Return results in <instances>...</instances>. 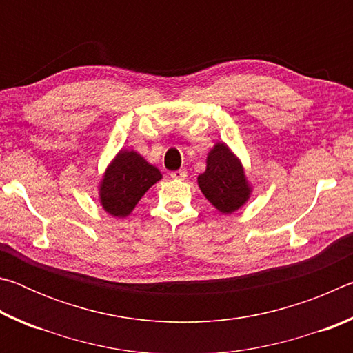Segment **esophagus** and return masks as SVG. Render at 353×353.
<instances>
[{
	"instance_id": "34e87169",
	"label": "esophagus",
	"mask_w": 353,
	"mask_h": 353,
	"mask_svg": "<svg viewBox=\"0 0 353 353\" xmlns=\"http://www.w3.org/2000/svg\"><path fill=\"white\" fill-rule=\"evenodd\" d=\"M171 177H174V179H185V177H187V170L181 168V170H177V171H172V172H171Z\"/></svg>"
}]
</instances>
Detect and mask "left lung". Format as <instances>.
Here are the masks:
<instances>
[{
    "label": "left lung",
    "instance_id": "obj_1",
    "mask_svg": "<svg viewBox=\"0 0 353 353\" xmlns=\"http://www.w3.org/2000/svg\"><path fill=\"white\" fill-rule=\"evenodd\" d=\"M198 185L202 194L221 213L230 214L246 204L250 185L240 159L225 143H216L207 155V168L199 174Z\"/></svg>",
    "mask_w": 353,
    "mask_h": 353
}]
</instances>
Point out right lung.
Segmentation results:
<instances>
[{
    "label": "right lung",
    "mask_w": 353,
    "mask_h": 353,
    "mask_svg": "<svg viewBox=\"0 0 353 353\" xmlns=\"http://www.w3.org/2000/svg\"><path fill=\"white\" fill-rule=\"evenodd\" d=\"M160 171L135 151L121 149L107 166L99 183V201L104 210L117 218H126L155 182Z\"/></svg>",
    "instance_id": "add662e5"
}]
</instances>
